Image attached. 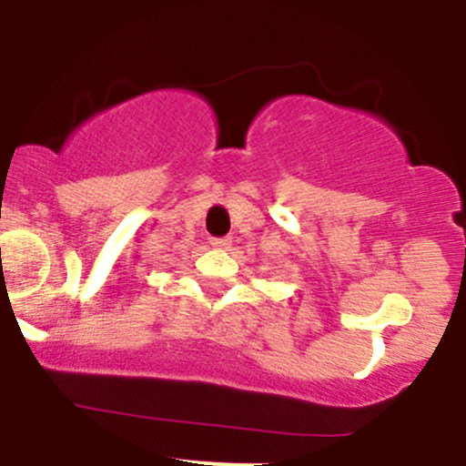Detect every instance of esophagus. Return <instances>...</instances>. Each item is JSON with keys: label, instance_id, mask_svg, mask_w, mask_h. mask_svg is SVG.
I'll use <instances>...</instances> for the list:
<instances>
[{"label": "esophagus", "instance_id": "34e87169", "mask_svg": "<svg viewBox=\"0 0 466 466\" xmlns=\"http://www.w3.org/2000/svg\"><path fill=\"white\" fill-rule=\"evenodd\" d=\"M229 243H232V238H228V237L210 238V245H212V248H217V249H228Z\"/></svg>", "mask_w": 466, "mask_h": 466}]
</instances>
